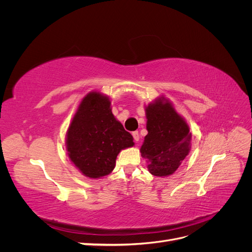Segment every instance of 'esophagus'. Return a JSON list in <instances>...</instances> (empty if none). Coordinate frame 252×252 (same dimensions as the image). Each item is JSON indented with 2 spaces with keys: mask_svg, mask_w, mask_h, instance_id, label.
<instances>
[{
  "mask_svg": "<svg viewBox=\"0 0 252 252\" xmlns=\"http://www.w3.org/2000/svg\"><path fill=\"white\" fill-rule=\"evenodd\" d=\"M132 136H133V139H134L135 142H139V140H140V134H139L138 131H133V132H132Z\"/></svg>",
  "mask_w": 252,
  "mask_h": 252,
  "instance_id": "1",
  "label": "esophagus"
}]
</instances>
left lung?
I'll return each instance as SVG.
<instances>
[{
  "label": "left lung",
  "instance_id": "1",
  "mask_svg": "<svg viewBox=\"0 0 252 252\" xmlns=\"http://www.w3.org/2000/svg\"><path fill=\"white\" fill-rule=\"evenodd\" d=\"M147 130L141 154L148 170L157 177H167L179 168L190 150L189 127L172 105L158 98L146 107Z\"/></svg>",
  "mask_w": 252,
  "mask_h": 252
}]
</instances>
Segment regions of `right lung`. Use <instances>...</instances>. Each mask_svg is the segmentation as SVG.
Segmentation results:
<instances>
[{
    "instance_id": "obj_1",
    "label": "right lung",
    "mask_w": 252,
    "mask_h": 252,
    "mask_svg": "<svg viewBox=\"0 0 252 252\" xmlns=\"http://www.w3.org/2000/svg\"><path fill=\"white\" fill-rule=\"evenodd\" d=\"M110 101L98 93L83 98L67 132L71 162L91 179L109 174L122 149L133 146L132 135L116 120Z\"/></svg>"
}]
</instances>
